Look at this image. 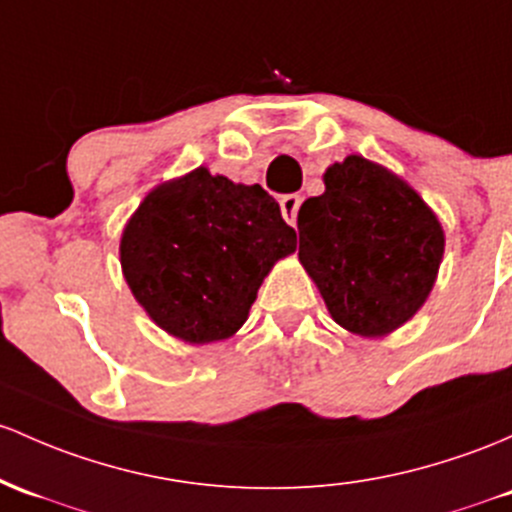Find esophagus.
<instances>
[{"label": "esophagus", "mask_w": 512, "mask_h": 512, "mask_svg": "<svg viewBox=\"0 0 512 512\" xmlns=\"http://www.w3.org/2000/svg\"><path fill=\"white\" fill-rule=\"evenodd\" d=\"M282 206V216L289 226H296V218H299V209H301V196L299 194H286L279 201Z\"/></svg>", "instance_id": "obj_1"}]
</instances>
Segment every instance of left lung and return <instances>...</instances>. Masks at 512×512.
I'll list each match as a JSON object with an SVG mask.
<instances>
[{"mask_svg":"<svg viewBox=\"0 0 512 512\" xmlns=\"http://www.w3.org/2000/svg\"><path fill=\"white\" fill-rule=\"evenodd\" d=\"M445 235L425 201L389 170L350 155L299 209V260L330 316L350 333L386 335L428 299Z\"/></svg>","mask_w":512,"mask_h":512,"instance_id":"left-lung-1","label":"left lung"}]
</instances>
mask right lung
I'll use <instances>...</instances> for the list:
<instances>
[{
    "instance_id": "1",
    "label": "right lung",
    "mask_w": 512,
    "mask_h": 512,
    "mask_svg": "<svg viewBox=\"0 0 512 512\" xmlns=\"http://www.w3.org/2000/svg\"><path fill=\"white\" fill-rule=\"evenodd\" d=\"M294 250L274 196L199 167L145 196L123 230L121 267L160 328L204 345L245 323L262 279Z\"/></svg>"
}]
</instances>
